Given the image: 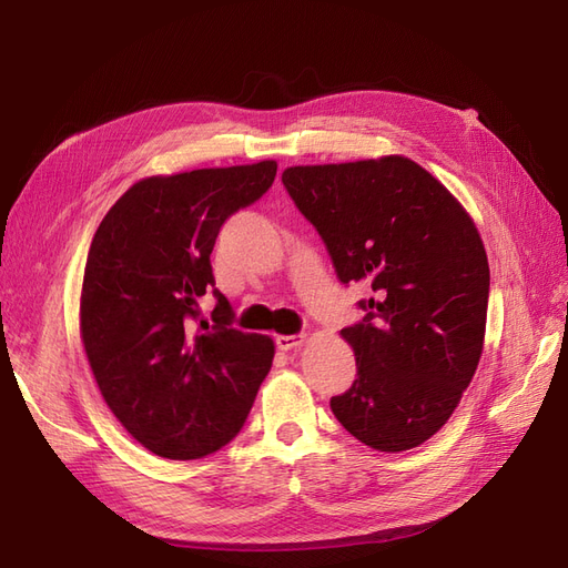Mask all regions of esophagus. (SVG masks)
I'll list each match as a JSON object with an SVG mask.
<instances>
[{
	"label": "esophagus",
	"instance_id": "34e87169",
	"mask_svg": "<svg viewBox=\"0 0 568 568\" xmlns=\"http://www.w3.org/2000/svg\"><path fill=\"white\" fill-rule=\"evenodd\" d=\"M274 343H277V348L280 351H294V348H298V346H303V343H305V336L303 334H291V336H277V338H274Z\"/></svg>",
	"mask_w": 568,
	"mask_h": 568
}]
</instances>
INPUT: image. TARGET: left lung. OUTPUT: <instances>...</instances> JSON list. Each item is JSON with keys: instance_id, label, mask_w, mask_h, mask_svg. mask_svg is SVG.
I'll return each instance as SVG.
<instances>
[{"instance_id": "1", "label": "left lung", "mask_w": 568, "mask_h": 568, "mask_svg": "<svg viewBox=\"0 0 568 568\" xmlns=\"http://www.w3.org/2000/svg\"><path fill=\"white\" fill-rule=\"evenodd\" d=\"M282 182L343 284L365 282V320L343 329L357 379L332 398L359 443L403 453L440 432L474 379L490 270L464 205L405 156L291 165Z\"/></svg>"}]
</instances>
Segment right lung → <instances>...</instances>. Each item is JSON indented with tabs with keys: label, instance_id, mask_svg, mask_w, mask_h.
I'll use <instances>...</instances> for the list:
<instances>
[{
	"label": "right lung",
	"instance_id": "1",
	"mask_svg": "<svg viewBox=\"0 0 568 568\" xmlns=\"http://www.w3.org/2000/svg\"><path fill=\"white\" fill-rule=\"evenodd\" d=\"M277 161L151 175L120 196L94 232L80 291V338L94 382L125 432L168 459L227 445L272 367L274 341L232 329L215 291L213 324L199 298L232 213L261 199Z\"/></svg>",
	"mask_w": 568,
	"mask_h": 568
}]
</instances>
